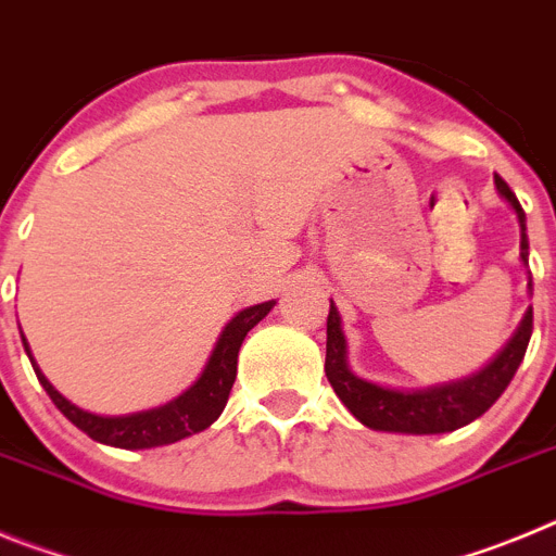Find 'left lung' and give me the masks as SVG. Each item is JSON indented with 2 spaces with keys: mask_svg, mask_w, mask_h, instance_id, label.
I'll return each instance as SVG.
<instances>
[{
  "mask_svg": "<svg viewBox=\"0 0 556 556\" xmlns=\"http://www.w3.org/2000/svg\"><path fill=\"white\" fill-rule=\"evenodd\" d=\"M495 191L518 217L520 262H523V267H529L527 214L520 208L513 189L498 175H495ZM527 289L532 294V273H529ZM326 333V376L339 401L348 406V412L356 417L358 424L372 431H390V434H445V431H456L462 426L473 424L476 417L484 415L498 401L501 392L507 390L515 370L523 362L529 337H532V306L527 308L507 345L501 348L481 370L456 378V381H445V384L420 387V390L376 384L370 378H362L351 370L348 339L333 301L331 312H328Z\"/></svg>",
  "mask_w": 556,
  "mask_h": 556,
  "instance_id": "obj_1",
  "label": "left lung"
}]
</instances>
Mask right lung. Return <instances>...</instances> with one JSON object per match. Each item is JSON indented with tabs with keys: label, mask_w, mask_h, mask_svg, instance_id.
I'll return each instance as SVG.
<instances>
[{
	"label": "right lung",
	"mask_w": 556,
	"mask_h": 556,
	"mask_svg": "<svg viewBox=\"0 0 556 556\" xmlns=\"http://www.w3.org/2000/svg\"><path fill=\"white\" fill-rule=\"evenodd\" d=\"M275 301L255 303V306L236 312L217 337V345L211 351L208 362H205L203 372L189 390L180 392L178 397H172L166 404L152 406L144 412H130V415H97V412L80 409L72 404L66 395L49 384V378L43 376L41 367L36 365L33 351H29L27 339L22 333L24 351H27L33 370H36L38 381L52 397V404L63 412L80 431H86L91 440L102 445H113V448L141 451V448H159V445L178 443L184 437L198 434V431L208 429L219 415H223L225 404H228L230 387L236 381V358H239V348H242L244 337L253 326L264 320Z\"/></svg>",
	"instance_id": "1"
}]
</instances>
